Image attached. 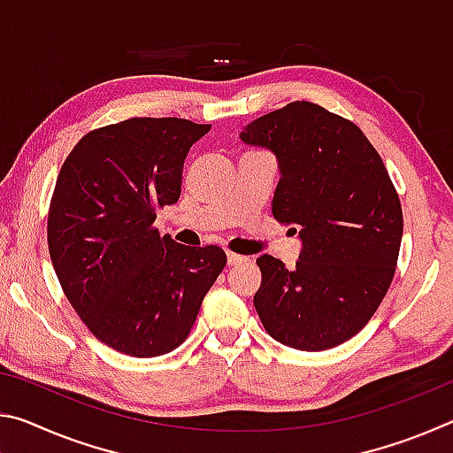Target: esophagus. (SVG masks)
I'll use <instances>...</instances> for the list:
<instances>
[{
	"instance_id": "34e87169",
	"label": "esophagus",
	"mask_w": 453,
	"mask_h": 453,
	"mask_svg": "<svg viewBox=\"0 0 453 453\" xmlns=\"http://www.w3.org/2000/svg\"><path fill=\"white\" fill-rule=\"evenodd\" d=\"M245 256H242V254H235V251H227V264L229 265H235V264H242V262H245Z\"/></svg>"
}]
</instances>
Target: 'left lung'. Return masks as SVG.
<instances>
[{
    "mask_svg": "<svg viewBox=\"0 0 453 453\" xmlns=\"http://www.w3.org/2000/svg\"><path fill=\"white\" fill-rule=\"evenodd\" d=\"M242 140L278 157L273 218L300 227L303 243L291 270L257 257V316L289 348L340 346L372 319L395 273L403 216L386 165L354 121L311 102L254 119Z\"/></svg>",
    "mask_w": 453,
    "mask_h": 453,
    "instance_id": "obj_1",
    "label": "left lung"
}]
</instances>
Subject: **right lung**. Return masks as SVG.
I'll list each match as a JSON object with an SVG mask.
<instances>
[{
  "instance_id": "1",
  "label": "right lung",
  "mask_w": 453,
  "mask_h": 453,
  "mask_svg": "<svg viewBox=\"0 0 453 453\" xmlns=\"http://www.w3.org/2000/svg\"><path fill=\"white\" fill-rule=\"evenodd\" d=\"M211 126L132 118L91 129L65 157L48 211L61 289L99 342L156 357L186 342L226 267L218 245L159 235L156 211L181 194L183 159Z\"/></svg>"
}]
</instances>
